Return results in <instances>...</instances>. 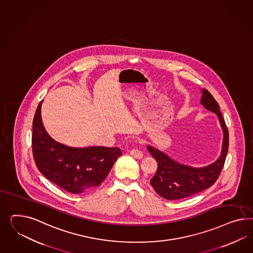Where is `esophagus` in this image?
I'll use <instances>...</instances> for the list:
<instances>
[{"label":"esophagus","mask_w":253,"mask_h":253,"mask_svg":"<svg viewBox=\"0 0 253 253\" xmlns=\"http://www.w3.org/2000/svg\"><path fill=\"white\" fill-rule=\"evenodd\" d=\"M129 153L134 157V158H136V159H141L142 158V156H143V153L141 151H139V150H137V149H133V150H131L129 151Z\"/></svg>","instance_id":"obj_1"}]
</instances>
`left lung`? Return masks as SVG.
Wrapping results in <instances>:
<instances>
[{
	"label": "left lung",
	"mask_w": 253,
	"mask_h": 253,
	"mask_svg": "<svg viewBox=\"0 0 253 253\" xmlns=\"http://www.w3.org/2000/svg\"><path fill=\"white\" fill-rule=\"evenodd\" d=\"M202 93L201 103L218 116L223 129L224 137L221 155L209 166L195 168L179 164L166 155L165 152L148 145V151L158 164L157 172L151 179V185L161 197L166 200L173 201L188 198L211 187L224 167L229 145L228 130L215 99L205 88L202 89Z\"/></svg>",
	"instance_id": "8db88e82"
}]
</instances>
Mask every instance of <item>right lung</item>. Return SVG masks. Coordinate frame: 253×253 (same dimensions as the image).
<instances>
[{
	"label": "right lung",
	"instance_id": "1",
	"mask_svg": "<svg viewBox=\"0 0 253 253\" xmlns=\"http://www.w3.org/2000/svg\"><path fill=\"white\" fill-rule=\"evenodd\" d=\"M41 101L33 119L32 152L44 176L65 191L80 194L100 186L118 157L117 147L73 148L55 141L44 128Z\"/></svg>",
	"mask_w": 253,
	"mask_h": 253
}]
</instances>
